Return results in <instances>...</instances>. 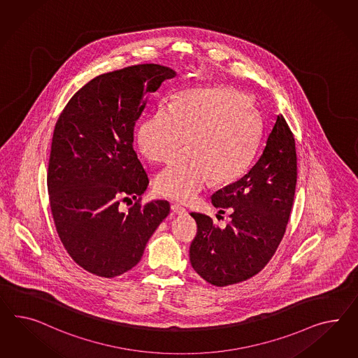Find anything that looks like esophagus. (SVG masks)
I'll return each mask as SVG.
<instances>
[{
  "instance_id": "34e87169",
  "label": "esophagus",
  "mask_w": 358,
  "mask_h": 358,
  "mask_svg": "<svg viewBox=\"0 0 358 358\" xmlns=\"http://www.w3.org/2000/svg\"><path fill=\"white\" fill-rule=\"evenodd\" d=\"M172 211H173L174 215H186L187 213L186 208H184L180 204H172Z\"/></svg>"
}]
</instances>
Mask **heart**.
<instances>
[{
	"mask_svg": "<svg viewBox=\"0 0 358 358\" xmlns=\"http://www.w3.org/2000/svg\"><path fill=\"white\" fill-rule=\"evenodd\" d=\"M187 142H184V136ZM259 122L241 94L231 88H189L171 108L159 106L139 122V151L154 163H166L186 151L155 178L156 192L177 202H192L213 178L228 184L250 164Z\"/></svg>",
	"mask_w": 358,
	"mask_h": 358,
	"instance_id": "obj_1",
	"label": "heart"
}]
</instances>
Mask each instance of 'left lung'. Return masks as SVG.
<instances>
[{"label": "left lung", "instance_id": "obj_1", "mask_svg": "<svg viewBox=\"0 0 358 358\" xmlns=\"http://www.w3.org/2000/svg\"><path fill=\"white\" fill-rule=\"evenodd\" d=\"M296 182L294 138L279 115L258 162L211 196L216 208L231 211V222L220 228L207 215L190 213L198 224L190 245L195 272L213 285L225 287L263 270L285 233Z\"/></svg>", "mask_w": 358, "mask_h": 358}]
</instances>
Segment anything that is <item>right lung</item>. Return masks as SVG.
<instances>
[{
    "mask_svg": "<svg viewBox=\"0 0 358 358\" xmlns=\"http://www.w3.org/2000/svg\"><path fill=\"white\" fill-rule=\"evenodd\" d=\"M172 69L143 64L101 74L69 100L55 127L49 202L59 240L73 261L101 278L136 266L169 215L166 201L139 204L148 177L133 148L136 121ZM138 202L127 214L121 197Z\"/></svg>",
    "mask_w": 358,
    "mask_h": 358,
    "instance_id": "right-lung-1",
    "label": "right lung"
}]
</instances>
